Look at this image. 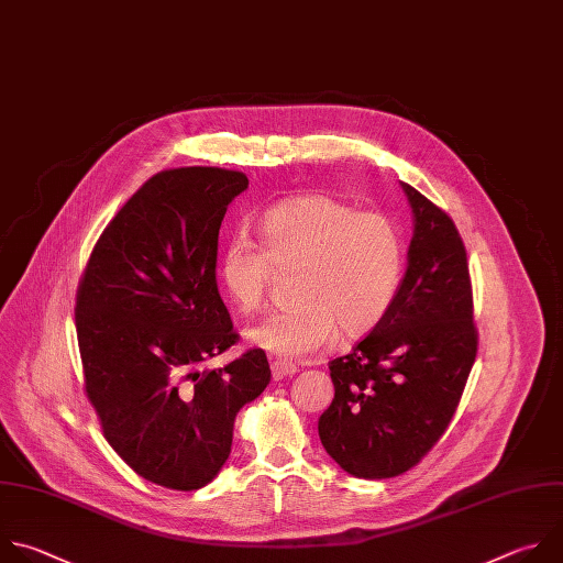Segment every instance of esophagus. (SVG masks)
<instances>
[{
    "instance_id": "34e87169",
    "label": "esophagus",
    "mask_w": 563,
    "mask_h": 563,
    "mask_svg": "<svg viewBox=\"0 0 563 563\" xmlns=\"http://www.w3.org/2000/svg\"><path fill=\"white\" fill-rule=\"evenodd\" d=\"M295 373H297V366H292V364H286V362H273L271 364V375H273L275 382L292 377Z\"/></svg>"
}]
</instances>
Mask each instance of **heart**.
I'll return each instance as SVG.
<instances>
[{
	"label": "heart",
	"mask_w": 563,
	"mask_h": 563,
	"mask_svg": "<svg viewBox=\"0 0 563 563\" xmlns=\"http://www.w3.org/2000/svg\"><path fill=\"white\" fill-rule=\"evenodd\" d=\"M277 271H297L290 310L246 328V340L297 362L325 349L340 328L371 332L388 312L404 273V242L382 212H357L328 195H301L262 219V244L233 238L219 255V282L240 312L264 306Z\"/></svg>",
	"instance_id": "b5f03b06"
}]
</instances>
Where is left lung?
<instances>
[{
	"instance_id": "left-lung-1",
	"label": "left lung",
	"mask_w": 563,
	"mask_h": 563,
	"mask_svg": "<svg viewBox=\"0 0 563 563\" xmlns=\"http://www.w3.org/2000/svg\"><path fill=\"white\" fill-rule=\"evenodd\" d=\"M408 266L384 319L330 362L334 399L319 417L325 453L349 475L406 473L451 423L477 355L473 288L453 219L410 184Z\"/></svg>"
}]
</instances>
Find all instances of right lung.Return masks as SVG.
<instances>
[{
  "label": "right lung",
  "instance_id": "right-lung-1",
  "mask_svg": "<svg viewBox=\"0 0 563 563\" xmlns=\"http://www.w3.org/2000/svg\"><path fill=\"white\" fill-rule=\"evenodd\" d=\"M246 188L238 170L157 173L112 217L77 290L86 395L103 437L140 477L170 490L219 475L238 412L271 382L260 349L201 371L240 340L214 266L223 214Z\"/></svg>",
  "mask_w": 563,
  "mask_h": 563
}]
</instances>
